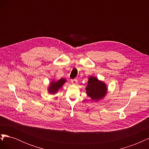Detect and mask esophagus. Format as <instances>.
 I'll return each instance as SVG.
<instances>
[{"label": "esophagus", "instance_id": "esophagus-1", "mask_svg": "<svg viewBox=\"0 0 149 149\" xmlns=\"http://www.w3.org/2000/svg\"><path fill=\"white\" fill-rule=\"evenodd\" d=\"M71 82L72 83V84H73L76 85V84H78V80L76 79H71Z\"/></svg>", "mask_w": 149, "mask_h": 149}]
</instances>
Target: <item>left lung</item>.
<instances>
[{
  "instance_id": "8db88e82",
  "label": "left lung",
  "mask_w": 149,
  "mask_h": 149,
  "mask_svg": "<svg viewBox=\"0 0 149 149\" xmlns=\"http://www.w3.org/2000/svg\"><path fill=\"white\" fill-rule=\"evenodd\" d=\"M86 93L91 100L98 101L102 100L106 96L107 87L104 82L98 79L95 76H91L88 78Z\"/></svg>"
}]
</instances>
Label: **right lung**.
Here are the masks:
<instances>
[{
  "instance_id": "right-lung-1",
  "label": "right lung",
  "mask_w": 149,
  "mask_h": 149,
  "mask_svg": "<svg viewBox=\"0 0 149 149\" xmlns=\"http://www.w3.org/2000/svg\"><path fill=\"white\" fill-rule=\"evenodd\" d=\"M67 81V80L64 78H61L58 81L52 80L49 84V86L47 89L48 93L49 94H53V95H55L56 94L58 91L62 88L63 84Z\"/></svg>"
}]
</instances>
